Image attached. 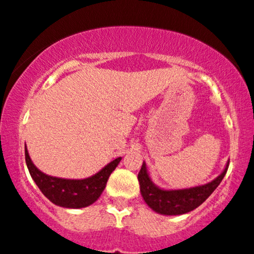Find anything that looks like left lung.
<instances>
[{"instance_id": "obj_1", "label": "left lung", "mask_w": 254, "mask_h": 254, "mask_svg": "<svg viewBox=\"0 0 254 254\" xmlns=\"http://www.w3.org/2000/svg\"><path fill=\"white\" fill-rule=\"evenodd\" d=\"M228 166L229 161L227 162L222 173L208 184L190 189H182V190H164V189L157 188L155 184L151 182L147 167H145V162H143L137 177L139 190H141L144 202L154 211L162 215H183L192 211L203 202H205L206 198L216 190L217 186L222 182L228 170Z\"/></svg>"}]
</instances>
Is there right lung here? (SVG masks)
Returning <instances> with one entry per match:
<instances>
[{"instance_id": "right-lung-1", "label": "right lung", "mask_w": 254, "mask_h": 254, "mask_svg": "<svg viewBox=\"0 0 254 254\" xmlns=\"http://www.w3.org/2000/svg\"><path fill=\"white\" fill-rule=\"evenodd\" d=\"M25 159L32 179L44 196L50 199V202L63 208L80 209L90 205L100 197L106 188L111 173L116 170L122 157H117L111 161L94 176L78 180L63 179L43 173L32 162L27 148H25Z\"/></svg>"}]
</instances>
